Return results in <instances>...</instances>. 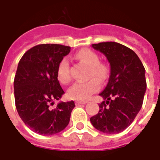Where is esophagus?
I'll return each instance as SVG.
<instances>
[{
  "instance_id": "1",
  "label": "esophagus",
  "mask_w": 160,
  "mask_h": 160,
  "mask_svg": "<svg viewBox=\"0 0 160 160\" xmlns=\"http://www.w3.org/2000/svg\"><path fill=\"white\" fill-rule=\"evenodd\" d=\"M86 102H81V101H76L75 102V105H84L86 104Z\"/></svg>"
}]
</instances>
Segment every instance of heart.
<instances>
[{
  "instance_id": "1",
  "label": "heart",
  "mask_w": 160,
  "mask_h": 160,
  "mask_svg": "<svg viewBox=\"0 0 160 160\" xmlns=\"http://www.w3.org/2000/svg\"><path fill=\"white\" fill-rule=\"evenodd\" d=\"M75 58L83 62L89 66L88 78H93L86 82H77L67 92V96L70 99L77 101H86L93 94L99 90V83H104L109 77L110 69L107 64L100 62L97 53L89 49H83L77 52ZM57 78L62 84H66L71 80L69 72V63L66 58L60 61L57 68Z\"/></svg>"
}]
</instances>
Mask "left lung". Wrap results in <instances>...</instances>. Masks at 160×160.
<instances>
[{"mask_svg": "<svg viewBox=\"0 0 160 160\" xmlns=\"http://www.w3.org/2000/svg\"><path fill=\"white\" fill-rule=\"evenodd\" d=\"M110 64L108 83L99 95L104 98L99 112L91 117L94 128L118 134L131 124L142 106L146 91L145 69L135 52L116 42L92 44Z\"/></svg>", "mask_w": 160, "mask_h": 160, "instance_id": "1", "label": "left lung"}]
</instances>
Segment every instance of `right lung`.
Instances as JSON below:
<instances>
[{
  "instance_id": "add662e5",
  "label": "right lung",
  "mask_w": 160,
  "mask_h": 160,
  "mask_svg": "<svg viewBox=\"0 0 160 160\" xmlns=\"http://www.w3.org/2000/svg\"><path fill=\"white\" fill-rule=\"evenodd\" d=\"M70 47L44 44L34 46L23 55L14 80L15 106L25 124L41 135H53L63 131L75 107L73 101L59 102L64 91L57 78V68Z\"/></svg>"
}]
</instances>
